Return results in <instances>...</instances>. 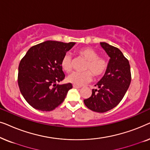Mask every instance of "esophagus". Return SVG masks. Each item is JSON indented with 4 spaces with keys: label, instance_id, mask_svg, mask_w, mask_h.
Wrapping results in <instances>:
<instances>
[{
    "label": "esophagus",
    "instance_id": "esophagus-1",
    "mask_svg": "<svg viewBox=\"0 0 150 150\" xmlns=\"http://www.w3.org/2000/svg\"><path fill=\"white\" fill-rule=\"evenodd\" d=\"M73 87L76 88V89H80V88H81V86H78V85H73Z\"/></svg>",
    "mask_w": 150,
    "mask_h": 150
}]
</instances>
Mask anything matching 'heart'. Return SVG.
<instances>
[{"instance_id": "1", "label": "heart", "mask_w": 150, "mask_h": 150, "mask_svg": "<svg viewBox=\"0 0 150 150\" xmlns=\"http://www.w3.org/2000/svg\"><path fill=\"white\" fill-rule=\"evenodd\" d=\"M78 54L85 59L83 72L74 71L67 77V81L74 85L81 86L89 83L92 79V75L95 78L103 76L107 70L108 62L103 57L98 56V53L91 48H83L78 51ZM61 65L65 72L69 73L72 70L73 59L69 54H65L61 59Z\"/></svg>"}]
</instances>
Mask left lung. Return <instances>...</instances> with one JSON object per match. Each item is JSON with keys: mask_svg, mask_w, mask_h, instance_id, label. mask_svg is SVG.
<instances>
[{"mask_svg": "<svg viewBox=\"0 0 150 150\" xmlns=\"http://www.w3.org/2000/svg\"><path fill=\"white\" fill-rule=\"evenodd\" d=\"M101 46L110 57L108 68L102 79L92 89L91 97L84 100L85 106L98 112H105L118 105L131 82L130 63L120 49L101 42Z\"/></svg>", "mask_w": 150, "mask_h": 150, "instance_id": "1", "label": "left lung"}]
</instances>
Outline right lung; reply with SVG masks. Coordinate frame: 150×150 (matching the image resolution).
Segmentation results:
<instances>
[{
	"label": "right lung",
	"mask_w": 150,
	"mask_h": 150,
	"mask_svg": "<svg viewBox=\"0 0 150 150\" xmlns=\"http://www.w3.org/2000/svg\"><path fill=\"white\" fill-rule=\"evenodd\" d=\"M74 44L46 41L32 46L21 59L18 67V86L32 107L51 111L64 101L72 85L57 83L65 79L61 59Z\"/></svg>",
	"instance_id": "right-lung-1"
}]
</instances>
